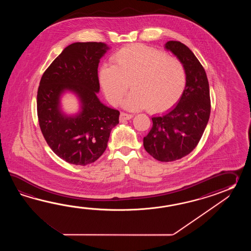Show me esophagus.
<instances>
[{
    "mask_svg": "<svg viewBox=\"0 0 251 251\" xmlns=\"http://www.w3.org/2000/svg\"><path fill=\"white\" fill-rule=\"evenodd\" d=\"M133 115H131V114H126V113L122 112L120 114L119 120H120V122H124V121H126V120H129V119L133 118Z\"/></svg>",
    "mask_w": 251,
    "mask_h": 251,
    "instance_id": "1",
    "label": "esophagus"
}]
</instances>
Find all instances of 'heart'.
<instances>
[{
    "label": "heart",
    "mask_w": 251,
    "mask_h": 251,
    "mask_svg": "<svg viewBox=\"0 0 251 251\" xmlns=\"http://www.w3.org/2000/svg\"><path fill=\"white\" fill-rule=\"evenodd\" d=\"M112 64L102 65L99 80L107 100L118 105L132 92L123 107L136 111L164 112L181 98L187 84V73L181 62L167 53L144 45H130L113 54Z\"/></svg>",
    "instance_id": "1"
}]
</instances>
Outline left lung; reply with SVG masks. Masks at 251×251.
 <instances>
[{
    "label": "left lung",
    "mask_w": 251,
    "mask_h": 251,
    "mask_svg": "<svg viewBox=\"0 0 251 251\" xmlns=\"http://www.w3.org/2000/svg\"><path fill=\"white\" fill-rule=\"evenodd\" d=\"M165 49L184 65L187 84L176 106L151 118L152 127L144 137V146L156 160L169 162L197 147L208 123L211 101L205 71L192 51L179 41L166 43Z\"/></svg>",
    "instance_id": "left-lung-1"
}]
</instances>
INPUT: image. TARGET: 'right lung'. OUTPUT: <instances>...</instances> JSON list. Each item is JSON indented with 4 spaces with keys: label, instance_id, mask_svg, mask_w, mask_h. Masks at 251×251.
<instances>
[{
    "label": "right lung",
    "instance_id": "add662e5",
    "mask_svg": "<svg viewBox=\"0 0 251 251\" xmlns=\"http://www.w3.org/2000/svg\"><path fill=\"white\" fill-rule=\"evenodd\" d=\"M108 49L105 43L71 44L40 80L39 126L53 152L71 164L85 166L98 160L107 148L112 128L119 123V111L104 105L97 96L98 66ZM67 91L80 101V110L75 115H66L60 107V98Z\"/></svg>",
    "mask_w": 251,
    "mask_h": 251
}]
</instances>
